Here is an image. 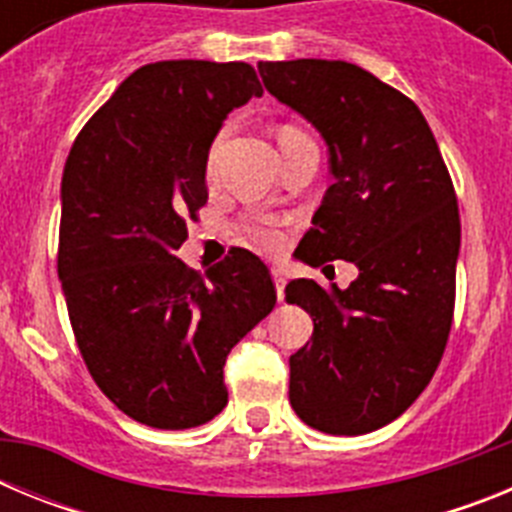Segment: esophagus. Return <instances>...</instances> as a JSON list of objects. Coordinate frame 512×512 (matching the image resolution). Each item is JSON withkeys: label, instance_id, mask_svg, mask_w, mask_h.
Wrapping results in <instances>:
<instances>
[{"label": "esophagus", "instance_id": "1", "mask_svg": "<svg viewBox=\"0 0 512 512\" xmlns=\"http://www.w3.org/2000/svg\"><path fill=\"white\" fill-rule=\"evenodd\" d=\"M271 277H274V284H277V300H284V277L279 269H271Z\"/></svg>", "mask_w": 512, "mask_h": 512}]
</instances>
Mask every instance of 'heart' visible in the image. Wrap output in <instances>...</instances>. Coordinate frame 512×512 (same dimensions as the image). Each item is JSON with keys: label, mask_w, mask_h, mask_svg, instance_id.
I'll return each mask as SVG.
<instances>
[{"label": "heart", "mask_w": 512, "mask_h": 512, "mask_svg": "<svg viewBox=\"0 0 512 512\" xmlns=\"http://www.w3.org/2000/svg\"><path fill=\"white\" fill-rule=\"evenodd\" d=\"M292 133H297V130H284V133L279 135V138H284V135H292ZM215 153H217V143H215V146H212L210 156H207V174H212V169H215ZM246 233L251 235L253 241L259 243V246H264V248H277V246H282V241H284L282 228H279L277 223H271V220L251 223L246 228Z\"/></svg>", "instance_id": "b5f03b06"}]
</instances>
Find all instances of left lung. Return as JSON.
Instances as JSON below:
<instances>
[{
    "mask_svg": "<svg viewBox=\"0 0 512 512\" xmlns=\"http://www.w3.org/2000/svg\"><path fill=\"white\" fill-rule=\"evenodd\" d=\"M269 94L328 146L333 184L295 256L351 261L338 289L287 284L312 338L289 356V402L310 428L361 436L400 418L428 387L454 318L459 207L418 104L346 61H264Z\"/></svg>",
    "mask_w": 512,
    "mask_h": 512,
    "instance_id": "left-lung-1",
    "label": "left lung"
}]
</instances>
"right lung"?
Segmentation results:
<instances>
[{"label":"right lung","instance_id":"1","mask_svg":"<svg viewBox=\"0 0 512 512\" xmlns=\"http://www.w3.org/2000/svg\"><path fill=\"white\" fill-rule=\"evenodd\" d=\"M261 94L248 63H148L94 112L63 166L58 279L76 343L99 390L151 428L215 418L230 348L277 305L246 248L207 277L174 256L184 217L207 202L212 140Z\"/></svg>","mask_w":512,"mask_h":512}]
</instances>
